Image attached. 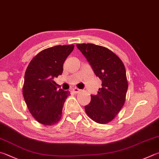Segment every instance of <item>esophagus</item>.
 <instances>
[{
    "label": "esophagus",
    "mask_w": 159,
    "mask_h": 159,
    "mask_svg": "<svg viewBox=\"0 0 159 159\" xmlns=\"http://www.w3.org/2000/svg\"><path fill=\"white\" fill-rule=\"evenodd\" d=\"M72 90H73V92H75V93H79V92H80V91H81L80 89L77 88H74L73 89H72Z\"/></svg>",
    "instance_id": "esophagus-1"
}]
</instances>
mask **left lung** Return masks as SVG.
Returning <instances> with one entry per match:
<instances>
[{
	"instance_id": "1",
	"label": "left lung",
	"mask_w": 159,
	"mask_h": 159,
	"mask_svg": "<svg viewBox=\"0 0 159 159\" xmlns=\"http://www.w3.org/2000/svg\"><path fill=\"white\" fill-rule=\"evenodd\" d=\"M76 47L102 82L97 94L91 95L90 103L85 106V112L95 122L107 124L125 103L128 89L125 67L120 57L107 48L93 44Z\"/></svg>"
}]
</instances>
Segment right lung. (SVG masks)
I'll use <instances>...</instances> for the list:
<instances>
[{
  "instance_id": "add662e5",
  "label": "right lung",
  "mask_w": 159,
  "mask_h": 159,
  "mask_svg": "<svg viewBox=\"0 0 159 159\" xmlns=\"http://www.w3.org/2000/svg\"><path fill=\"white\" fill-rule=\"evenodd\" d=\"M74 45H58L37 54L28 65L24 76L23 95L31 115L44 125L56 124L62 117L70 91L57 89L54 78L62 74L63 64Z\"/></svg>"
}]
</instances>
